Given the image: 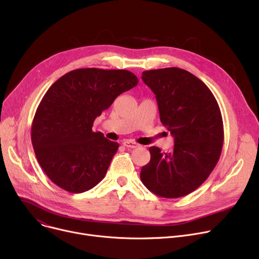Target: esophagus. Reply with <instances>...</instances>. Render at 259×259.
Instances as JSON below:
<instances>
[{"label": "esophagus", "instance_id": "1", "mask_svg": "<svg viewBox=\"0 0 259 259\" xmlns=\"http://www.w3.org/2000/svg\"><path fill=\"white\" fill-rule=\"evenodd\" d=\"M123 146H125L126 148H130V149H135V148L140 147L139 144L135 143V142H132V141H129V140L123 141Z\"/></svg>", "mask_w": 259, "mask_h": 259}]
</instances>
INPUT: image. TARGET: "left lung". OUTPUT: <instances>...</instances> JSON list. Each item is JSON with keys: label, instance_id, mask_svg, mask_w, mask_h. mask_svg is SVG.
Returning a JSON list of instances; mask_svg holds the SVG:
<instances>
[{"label": "left lung", "instance_id": "1", "mask_svg": "<svg viewBox=\"0 0 259 259\" xmlns=\"http://www.w3.org/2000/svg\"><path fill=\"white\" fill-rule=\"evenodd\" d=\"M142 79L156 96L160 120L175 143L169 153L149 148L142 182L159 197L186 196L208 178L220 159L224 127L219 104L207 86L182 68L145 71Z\"/></svg>", "mask_w": 259, "mask_h": 259}]
</instances>
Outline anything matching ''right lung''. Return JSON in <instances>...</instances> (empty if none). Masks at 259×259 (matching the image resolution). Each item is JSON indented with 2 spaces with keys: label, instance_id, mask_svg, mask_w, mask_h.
Segmentation results:
<instances>
[{
  "label": "right lung",
  "instance_id": "obj_1",
  "mask_svg": "<svg viewBox=\"0 0 259 259\" xmlns=\"http://www.w3.org/2000/svg\"><path fill=\"white\" fill-rule=\"evenodd\" d=\"M137 83L129 71L92 67L68 72L51 85L34 115L31 141L52 182L79 194L105 177L119 145L94 132V120Z\"/></svg>",
  "mask_w": 259,
  "mask_h": 259
}]
</instances>
